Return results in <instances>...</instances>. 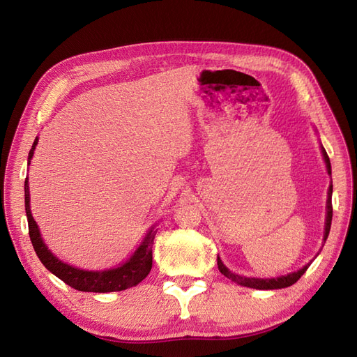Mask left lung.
Here are the masks:
<instances>
[{
    "label": "left lung",
    "mask_w": 357,
    "mask_h": 357,
    "mask_svg": "<svg viewBox=\"0 0 357 357\" xmlns=\"http://www.w3.org/2000/svg\"><path fill=\"white\" fill-rule=\"evenodd\" d=\"M321 153H323V159H325V164H326V169H328V174H332V169H331V160L329 156L326 153V150L321 147ZM331 223H332V185L329 186L328 190V202H326V223H325V236H323V240L326 241L329 231H331ZM218 266H219V271L228 277L232 282L238 283L240 286H245V287H252V289H259V290H273V289H283V287H289L291 284H295L298 280L304 274L310 264L305 265L304 268H301L299 271L296 273H290L287 275H282V277H277V278H255V277H241L238 274H235L232 271H229L228 268L223 265V262L220 261V257L218 256Z\"/></svg>",
    "instance_id": "obj_1"
}]
</instances>
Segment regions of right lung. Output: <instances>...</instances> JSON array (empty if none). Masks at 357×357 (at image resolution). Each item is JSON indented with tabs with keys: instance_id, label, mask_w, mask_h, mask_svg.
<instances>
[{
	"instance_id": "1",
	"label": "right lung",
	"mask_w": 357,
	"mask_h": 357,
	"mask_svg": "<svg viewBox=\"0 0 357 357\" xmlns=\"http://www.w3.org/2000/svg\"><path fill=\"white\" fill-rule=\"evenodd\" d=\"M38 143V138H36L34 144H32L29 155H28V165L31 164V159L34 156V150ZM25 211L28 218V229H29V238L32 247L41 261L52 274H55L61 278L63 283H67L75 290L80 291H95V294H107V291H121L129 287L137 286L139 282L147 277V274L152 269V247L153 240L156 235V229L152 228L142 244L138 245L134 255L128 259L126 262L119 265L116 268L104 269V271H86V269L74 268L66 262L59 261V259L53 255L47 245L43 241L38 226L32 218L31 208H29V186H28V177L25 178Z\"/></svg>"
}]
</instances>
